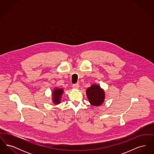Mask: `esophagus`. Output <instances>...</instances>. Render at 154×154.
Segmentation results:
<instances>
[{
  "instance_id": "1",
  "label": "esophagus",
  "mask_w": 154,
  "mask_h": 154,
  "mask_svg": "<svg viewBox=\"0 0 154 154\" xmlns=\"http://www.w3.org/2000/svg\"><path fill=\"white\" fill-rule=\"evenodd\" d=\"M73 87L74 89H79V84H75L73 85Z\"/></svg>"
}]
</instances>
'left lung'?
<instances>
[{
  "label": "left lung",
  "instance_id": "1",
  "mask_svg": "<svg viewBox=\"0 0 154 154\" xmlns=\"http://www.w3.org/2000/svg\"><path fill=\"white\" fill-rule=\"evenodd\" d=\"M86 94L91 104L94 106L102 105L105 99L104 91L98 84H92L87 88Z\"/></svg>",
  "mask_w": 154,
  "mask_h": 154
}]
</instances>
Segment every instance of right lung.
<instances>
[{
  "instance_id": "obj_1",
  "label": "right lung",
  "mask_w": 154,
  "mask_h": 154,
  "mask_svg": "<svg viewBox=\"0 0 154 154\" xmlns=\"http://www.w3.org/2000/svg\"><path fill=\"white\" fill-rule=\"evenodd\" d=\"M64 92L63 88H55L52 92V100L53 103L57 105L61 103L62 96Z\"/></svg>"
}]
</instances>
